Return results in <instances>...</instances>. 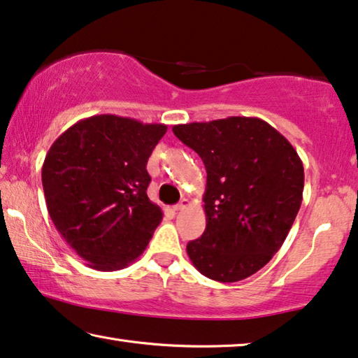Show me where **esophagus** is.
<instances>
[{
    "instance_id": "obj_1",
    "label": "esophagus",
    "mask_w": 358,
    "mask_h": 358,
    "mask_svg": "<svg viewBox=\"0 0 358 358\" xmlns=\"http://www.w3.org/2000/svg\"><path fill=\"white\" fill-rule=\"evenodd\" d=\"M187 206H189V200H187V199H182V200L179 201L178 205H174V210H176V211H180V210L187 208Z\"/></svg>"
}]
</instances>
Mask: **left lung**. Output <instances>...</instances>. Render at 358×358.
<instances>
[{
  "mask_svg": "<svg viewBox=\"0 0 358 358\" xmlns=\"http://www.w3.org/2000/svg\"><path fill=\"white\" fill-rule=\"evenodd\" d=\"M174 136L206 169L205 232L187 243L203 276L242 281L271 260L302 203L303 164L284 136L258 117L178 124Z\"/></svg>",
  "mask_w": 358,
  "mask_h": 358,
  "instance_id": "1",
  "label": "left lung"
}]
</instances>
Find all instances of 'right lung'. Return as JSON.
<instances>
[{"label":"right lung","mask_w":358,"mask_h":358,"mask_svg":"<svg viewBox=\"0 0 358 358\" xmlns=\"http://www.w3.org/2000/svg\"><path fill=\"white\" fill-rule=\"evenodd\" d=\"M164 124L98 115L56 138L41 168L46 208L77 255L98 271L126 268L147 248L163 211L150 201L147 162Z\"/></svg>","instance_id":"obj_1"}]
</instances>
